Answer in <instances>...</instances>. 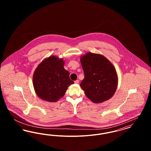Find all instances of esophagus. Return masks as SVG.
<instances>
[{"instance_id":"1","label":"esophagus","mask_w":151,"mask_h":151,"mask_svg":"<svg viewBox=\"0 0 151 151\" xmlns=\"http://www.w3.org/2000/svg\"><path fill=\"white\" fill-rule=\"evenodd\" d=\"M75 83L76 84H78L79 83V80H76V81H75Z\"/></svg>"}]
</instances>
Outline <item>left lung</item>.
Here are the masks:
<instances>
[{"instance_id":"1","label":"left lung","mask_w":151,"mask_h":151,"mask_svg":"<svg viewBox=\"0 0 151 151\" xmlns=\"http://www.w3.org/2000/svg\"><path fill=\"white\" fill-rule=\"evenodd\" d=\"M84 79L80 86L94 103L109 100L115 93L118 78L113 65L100 54L86 52L80 57Z\"/></svg>"}]
</instances>
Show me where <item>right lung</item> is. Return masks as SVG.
<instances>
[{
  "label": "right lung",
  "instance_id": "1",
  "mask_svg": "<svg viewBox=\"0 0 151 151\" xmlns=\"http://www.w3.org/2000/svg\"><path fill=\"white\" fill-rule=\"evenodd\" d=\"M63 59L51 55L38 65L33 76L36 94L42 100L54 102L65 95L68 87L74 84L70 73L64 68Z\"/></svg>",
  "mask_w": 151,
  "mask_h": 151
}]
</instances>
